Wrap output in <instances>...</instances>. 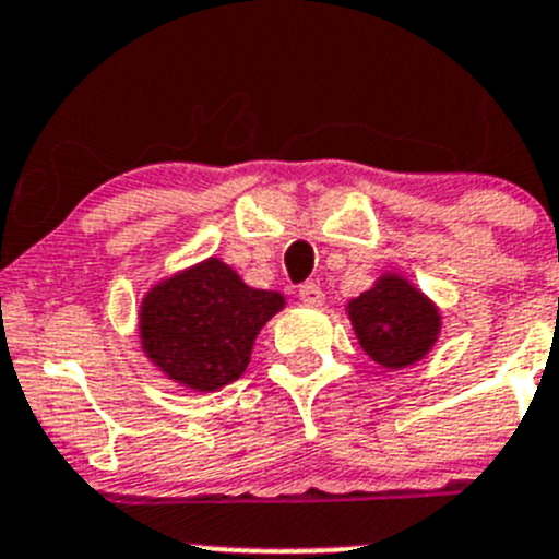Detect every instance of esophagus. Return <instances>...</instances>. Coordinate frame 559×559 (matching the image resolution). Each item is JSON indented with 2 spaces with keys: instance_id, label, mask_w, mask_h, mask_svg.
Here are the masks:
<instances>
[{
  "instance_id": "34e87169",
  "label": "esophagus",
  "mask_w": 559,
  "mask_h": 559,
  "mask_svg": "<svg viewBox=\"0 0 559 559\" xmlns=\"http://www.w3.org/2000/svg\"><path fill=\"white\" fill-rule=\"evenodd\" d=\"M300 300L306 302V306H322L324 292L319 289L317 284H302L300 286Z\"/></svg>"
}]
</instances>
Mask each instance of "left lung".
Returning a JSON list of instances; mask_svg holds the SVG:
<instances>
[{"instance_id": "obj_1", "label": "left lung", "mask_w": 559, "mask_h": 559, "mask_svg": "<svg viewBox=\"0 0 559 559\" xmlns=\"http://www.w3.org/2000/svg\"><path fill=\"white\" fill-rule=\"evenodd\" d=\"M344 308L360 349L388 371L415 366L440 341V306L395 270H384Z\"/></svg>"}]
</instances>
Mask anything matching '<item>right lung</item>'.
Instances as JSON below:
<instances>
[{
    "instance_id": "obj_1",
    "label": "right lung",
    "mask_w": 559,
    "mask_h": 559,
    "mask_svg": "<svg viewBox=\"0 0 559 559\" xmlns=\"http://www.w3.org/2000/svg\"><path fill=\"white\" fill-rule=\"evenodd\" d=\"M284 306L281 292L253 289L229 264L210 257L144 292L139 341L166 379L215 393L242 377L259 330Z\"/></svg>"
}]
</instances>
